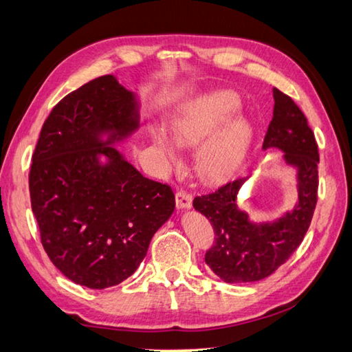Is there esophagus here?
I'll use <instances>...</instances> for the list:
<instances>
[{
	"label": "esophagus",
	"mask_w": 352,
	"mask_h": 352,
	"mask_svg": "<svg viewBox=\"0 0 352 352\" xmlns=\"http://www.w3.org/2000/svg\"><path fill=\"white\" fill-rule=\"evenodd\" d=\"M175 201L178 209H189L192 206V194L189 190L178 189L175 192Z\"/></svg>",
	"instance_id": "1"
}]
</instances>
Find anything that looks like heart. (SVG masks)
Segmentation results:
<instances>
[{
	"instance_id": "b5f03b06",
	"label": "heart",
	"mask_w": 352,
	"mask_h": 352,
	"mask_svg": "<svg viewBox=\"0 0 352 352\" xmlns=\"http://www.w3.org/2000/svg\"><path fill=\"white\" fill-rule=\"evenodd\" d=\"M235 106L237 98L232 94H212L198 98L170 120V135L182 148H192L210 137L197 154L198 175L206 182H221L232 175L251 140L249 126L241 120L229 121L215 131ZM152 142L172 163L178 162L174 144L163 133H152Z\"/></svg>"
}]
</instances>
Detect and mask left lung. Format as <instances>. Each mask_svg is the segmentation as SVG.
I'll use <instances>...</instances> for the list:
<instances>
[{
    "instance_id": "1",
    "label": "left lung",
    "mask_w": 352,
    "mask_h": 352,
    "mask_svg": "<svg viewBox=\"0 0 352 352\" xmlns=\"http://www.w3.org/2000/svg\"><path fill=\"white\" fill-rule=\"evenodd\" d=\"M274 113L263 148L285 151V160L298 166V203L271 225H254L237 209V192L246 178L197 195L194 208L210 221L215 241L204 260L226 283L258 282L270 277L296 252L308 232L317 204L318 146L302 109L289 95L274 87Z\"/></svg>"
}]
</instances>
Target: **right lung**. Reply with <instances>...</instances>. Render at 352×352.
Listing matches in <instances>:
<instances>
[{"mask_svg": "<svg viewBox=\"0 0 352 352\" xmlns=\"http://www.w3.org/2000/svg\"><path fill=\"white\" fill-rule=\"evenodd\" d=\"M137 126L133 95L103 75L54 106L32 155L30 204L41 245L63 276L91 289L131 277L175 209L168 183L143 177L107 146ZM103 131L111 132L106 144Z\"/></svg>", "mask_w": 352, "mask_h": 352, "instance_id": "1", "label": "right lung"}]
</instances>
